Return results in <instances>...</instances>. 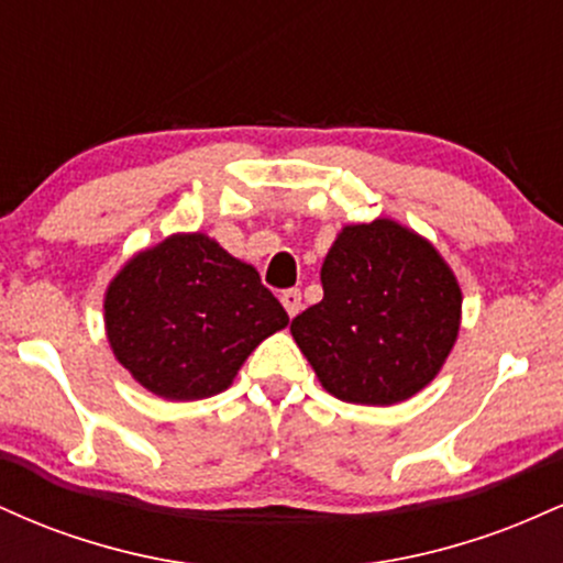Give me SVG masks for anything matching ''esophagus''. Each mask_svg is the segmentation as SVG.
<instances>
[{
    "mask_svg": "<svg viewBox=\"0 0 563 563\" xmlns=\"http://www.w3.org/2000/svg\"><path fill=\"white\" fill-rule=\"evenodd\" d=\"M280 301H283V307H286V312L294 318V314H299V309H301V290L299 288L283 290Z\"/></svg>",
    "mask_w": 563,
    "mask_h": 563,
    "instance_id": "esophagus-1",
    "label": "esophagus"
}]
</instances>
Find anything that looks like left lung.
I'll return each instance as SVG.
<instances>
[{"label": "left lung", "mask_w": 563, "mask_h": 563, "mask_svg": "<svg viewBox=\"0 0 563 563\" xmlns=\"http://www.w3.org/2000/svg\"><path fill=\"white\" fill-rule=\"evenodd\" d=\"M322 301L290 322L333 397L394 405L421 391L461 328V288L437 249L391 219L349 224L320 269Z\"/></svg>", "instance_id": "left-lung-1"}]
</instances>
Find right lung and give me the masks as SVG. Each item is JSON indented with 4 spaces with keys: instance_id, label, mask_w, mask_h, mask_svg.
I'll use <instances>...</instances> for the list:
<instances>
[{
    "instance_id": "right-lung-1",
    "label": "right lung",
    "mask_w": 563,
    "mask_h": 563,
    "mask_svg": "<svg viewBox=\"0 0 563 563\" xmlns=\"http://www.w3.org/2000/svg\"><path fill=\"white\" fill-rule=\"evenodd\" d=\"M288 314L251 264L211 238L172 235L113 277L106 328L115 360L164 399L224 391Z\"/></svg>"
}]
</instances>
